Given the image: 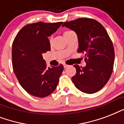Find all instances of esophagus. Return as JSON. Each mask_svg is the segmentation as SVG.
Returning a JSON list of instances; mask_svg holds the SVG:
<instances>
[{"label": "esophagus", "instance_id": "34e87169", "mask_svg": "<svg viewBox=\"0 0 124 124\" xmlns=\"http://www.w3.org/2000/svg\"><path fill=\"white\" fill-rule=\"evenodd\" d=\"M63 66H64V68H67V67H69V65H67V64H63Z\"/></svg>", "mask_w": 124, "mask_h": 124}]
</instances>
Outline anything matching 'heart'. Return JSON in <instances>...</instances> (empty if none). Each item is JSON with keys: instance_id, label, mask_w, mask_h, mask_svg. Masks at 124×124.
Wrapping results in <instances>:
<instances>
[{"instance_id": "heart-1", "label": "heart", "mask_w": 124, "mask_h": 124, "mask_svg": "<svg viewBox=\"0 0 124 124\" xmlns=\"http://www.w3.org/2000/svg\"><path fill=\"white\" fill-rule=\"evenodd\" d=\"M72 31H66L64 32V36L66 35H67V34H69V33H70V32H72ZM49 43H52V36H50V37H49Z\"/></svg>"}]
</instances>
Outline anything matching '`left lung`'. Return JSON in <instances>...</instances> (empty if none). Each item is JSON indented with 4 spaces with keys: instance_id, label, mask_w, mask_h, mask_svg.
<instances>
[{
    "instance_id": "left-lung-1",
    "label": "left lung",
    "mask_w": 124,
    "mask_h": 124,
    "mask_svg": "<svg viewBox=\"0 0 124 124\" xmlns=\"http://www.w3.org/2000/svg\"><path fill=\"white\" fill-rule=\"evenodd\" d=\"M62 26L76 33L78 52L85 55V67L74 65L76 73L72 77V82L83 93H96L105 86L113 72L115 50L111 38L105 28L93 19L79 18L65 22Z\"/></svg>"
}]
</instances>
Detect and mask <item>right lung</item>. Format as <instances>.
Segmentation results:
<instances>
[{"mask_svg":"<svg viewBox=\"0 0 124 124\" xmlns=\"http://www.w3.org/2000/svg\"><path fill=\"white\" fill-rule=\"evenodd\" d=\"M63 22H38L24 26L16 35L12 45V65L20 85L28 93L44 98L55 91L63 72L62 64L47 67L43 54L50 50L48 37Z\"/></svg>","mask_w":124,"mask_h":124,"instance_id":"obj_1","label":"right lung"}]
</instances>
